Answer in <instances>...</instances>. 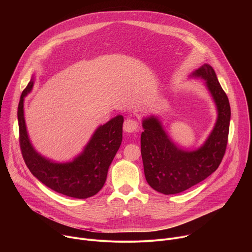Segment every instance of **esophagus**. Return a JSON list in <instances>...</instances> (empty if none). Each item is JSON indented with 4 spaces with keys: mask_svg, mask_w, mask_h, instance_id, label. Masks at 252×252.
<instances>
[{
    "mask_svg": "<svg viewBox=\"0 0 252 252\" xmlns=\"http://www.w3.org/2000/svg\"><path fill=\"white\" fill-rule=\"evenodd\" d=\"M124 130L128 133H136L139 130V126L133 119H126L124 123Z\"/></svg>",
    "mask_w": 252,
    "mask_h": 252,
    "instance_id": "esophagus-1",
    "label": "esophagus"
}]
</instances>
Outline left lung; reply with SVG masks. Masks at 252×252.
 <instances>
[{"instance_id": "1", "label": "left lung", "mask_w": 252, "mask_h": 252, "mask_svg": "<svg viewBox=\"0 0 252 252\" xmlns=\"http://www.w3.org/2000/svg\"><path fill=\"white\" fill-rule=\"evenodd\" d=\"M193 76L205 84L218 106L219 118L204 145L188 152L176 147L154 117L142 122L140 152L148 184L163 194L183 192L202 182L220 166L227 146L230 105L214 69L204 63Z\"/></svg>"}]
</instances>
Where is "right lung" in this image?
<instances>
[{"mask_svg": "<svg viewBox=\"0 0 252 252\" xmlns=\"http://www.w3.org/2000/svg\"><path fill=\"white\" fill-rule=\"evenodd\" d=\"M32 80L23 91L19 106V141L23 158L34 177L51 189L75 198H88L103 187L107 170L123 139V116L99 126L84 153L71 162L57 163L35 152L29 140L25 118L24 97L32 88Z\"/></svg>", "mask_w": 252, "mask_h": 252, "instance_id": "add662e5", "label": "right lung"}]
</instances>
